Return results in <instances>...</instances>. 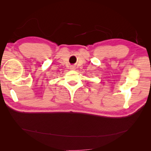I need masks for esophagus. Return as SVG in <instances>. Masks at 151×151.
<instances>
[{
  "instance_id": "1",
  "label": "esophagus",
  "mask_w": 151,
  "mask_h": 151,
  "mask_svg": "<svg viewBox=\"0 0 151 151\" xmlns=\"http://www.w3.org/2000/svg\"><path fill=\"white\" fill-rule=\"evenodd\" d=\"M76 67L75 66H71L70 67V69L71 70H76Z\"/></svg>"
}]
</instances>
